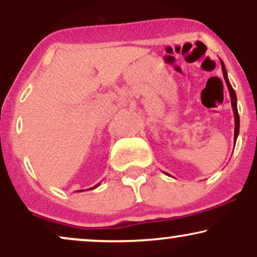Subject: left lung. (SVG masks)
Returning <instances> with one entry per match:
<instances>
[{
  "label": "left lung",
  "instance_id": "left-lung-1",
  "mask_svg": "<svg viewBox=\"0 0 257 257\" xmlns=\"http://www.w3.org/2000/svg\"><path fill=\"white\" fill-rule=\"evenodd\" d=\"M221 61V67H222V73H223V78H225L227 88L229 90V96H231V104H232V108H233V114H234V144L237 141L238 134H239V114H238V108H237V95H235V91L232 88L231 83L228 81V76H227V71L225 64H223L222 60ZM168 175V174H167Z\"/></svg>",
  "mask_w": 257,
  "mask_h": 257
}]
</instances>
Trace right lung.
Here are the masks:
<instances>
[{"instance_id":"add662e5","label":"right lung","mask_w":257,"mask_h":257,"mask_svg":"<svg viewBox=\"0 0 257 257\" xmlns=\"http://www.w3.org/2000/svg\"><path fill=\"white\" fill-rule=\"evenodd\" d=\"M100 184H98V185H95V186H94V187H91V190H94V188H96V187H98V186H99Z\"/></svg>"}]
</instances>
